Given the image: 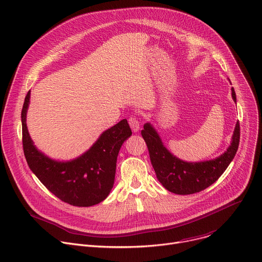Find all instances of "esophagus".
Returning <instances> with one entry per match:
<instances>
[{
  "label": "esophagus",
  "instance_id": "34e87169",
  "mask_svg": "<svg viewBox=\"0 0 262 262\" xmlns=\"http://www.w3.org/2000/svg\"><path fill=\"white\" fill-rule=\"evenodd\" d=\"M128 123H129V126H130V128H132V130H133L134 133L139 132V129H140V121L138 120L137 117L132 116V117L128 119Z\"/></svg>",
  "mask_w": 262,
  "mask_h": 262
}]
</instances>
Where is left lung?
Segmentation results:
<instances>
[{"instance_id": "8db88e82", "label": "left lung", "mask_w": 262, "mask_h": 262, "mask_svg": "<svg viewBox=\"0 0 262 262\" xmlns=\"http://www.w3.org/2000/svg\"><path fill=\"white\" fill-rule=\"evenodd\" d=\"M231 94L236 103L233 88ZM145 140L149 157L159 181L171 193L191 195L208 188L225 172L234 159L239 144V123L235 124L231 143L227 150L220 157L203 162H184L173 156L164 146L161 137L150 123H145L141 132Z\"/></svg>"}]
</instances>
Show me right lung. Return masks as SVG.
Instances as JSON below:
<instances>
[{
  "label": "right lung",
  "mask_w": 262,
  "mask_h": 262,
  "mask_svg": "<svg viewBox=\"0 0 262 262\" xmlns=\"http://www.w3.org/2000/svg\"><path fill=\"white\" fill-rule=\"evenodd\" d=\"M30 95L31 91L21 110V125L24 154L31 171L51 193L70 205L87 207L103 201L114 185L120 148L132 136L127 120L104 130L81 157L56 161L39 151L29 135L26 121Z\"/></svg>",
  "instance_id": "right-lung-1"
}]
</instances>
